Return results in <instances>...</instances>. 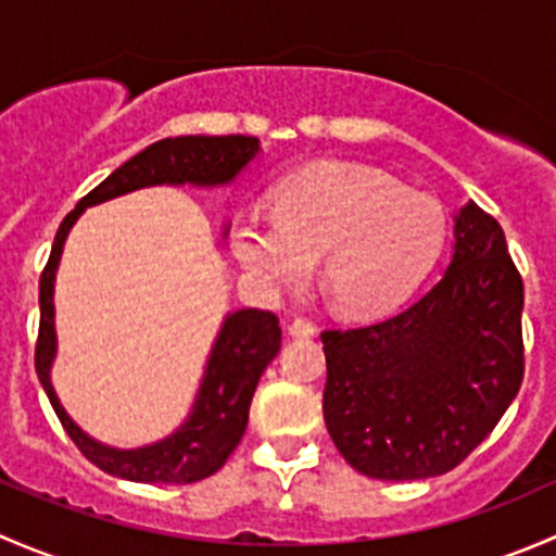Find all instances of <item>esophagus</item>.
Wrapping results in <instances>:
<instances>
[{"label": "esophagus", "instance_id": "obj_1", "mask_svg": "<svg viewBox=\"0 0 556 556\" xmlns=\"http://www.w3.org/2000/svg\"><path fill=\"white\" fill-rule=\"evenodd\" d=\"M314 333H317V325H314L309 317H295L293 323H290V336H306V339H309Z\"/></svg>", "mask_w": 556, "mask_h": 556}]
</instances>
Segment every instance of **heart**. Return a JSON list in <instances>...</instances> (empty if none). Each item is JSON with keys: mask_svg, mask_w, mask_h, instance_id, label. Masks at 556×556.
Returning a JSON list of instances; mask_svg holds the SVG:
<instances>
[{"mask_svg": "<svg viewBox=\"0 0 556 556\" xmlns=\"http://www.w3.org/2000/svg\"><path fill=\"white\" fill-rule=\"evenodd\" d=\"M444 242V210L384 172L317 164L285 179L274 220L244 212L231 250L266 290L299 288L319 261V288L341 314L374 317L406 299Z\"/></svg>", "mask_w": 556, "mask_h": 556, "instance_id": "obj_1", "label": "heart"}]
</instances>
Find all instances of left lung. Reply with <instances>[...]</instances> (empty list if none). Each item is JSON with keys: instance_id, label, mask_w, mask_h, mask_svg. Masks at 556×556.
<instances>
[{"instance_id": "1", "label": "left lung", "mask_w": 556, "mask_h": 556, "mask_svg": "<svg viewBox=\"0 0 556 556\" xmlns=\"http://www.w3.org/2000/svg\"><path fill=\"white\" fill-rule=\"evenodd\" d=\"M444 277L392 317L323 330V414L368 479L450 473L495 430L525 377V285L501 223L470 201Z\"/></svg>"}]
</instances>
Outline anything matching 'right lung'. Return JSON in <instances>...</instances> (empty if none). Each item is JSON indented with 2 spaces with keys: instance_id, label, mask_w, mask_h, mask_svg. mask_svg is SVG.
Listing matches in <instances>:
<instances>
[{
  "instance_id": "right-lung-1",
  "label": "right lung",
  "mask_w": 556,
  "mask_h": 556,
  "mask_svg": "<svg viewBox=\"0 0 556 556\" xmlns=\"http://www.w3.org/2000/svg\"><path fill=\"white\" fill-rule=\"evenodd\" d=\"M257 139L228 134V137H174L150 144L142 153L117 166L104 182L77 201L55 231L53 250L39 277V333L35 346V368L45 387L55 417L64 425L75 446L104 473L121 476L142 484H193L217 473L237 450L247 430L250 403L268 363L282 346V328L274 312L242 309L228 314L212 346L204 382L195 395L193 412L182 428L169 439L142 450H112L88 439L70 419L50 384V363L55 355L53 330V279L70 228L86 206L102 204L115 195L131 193L148 185H226L255 159Z\"/></svg>"
}]
</instances>
